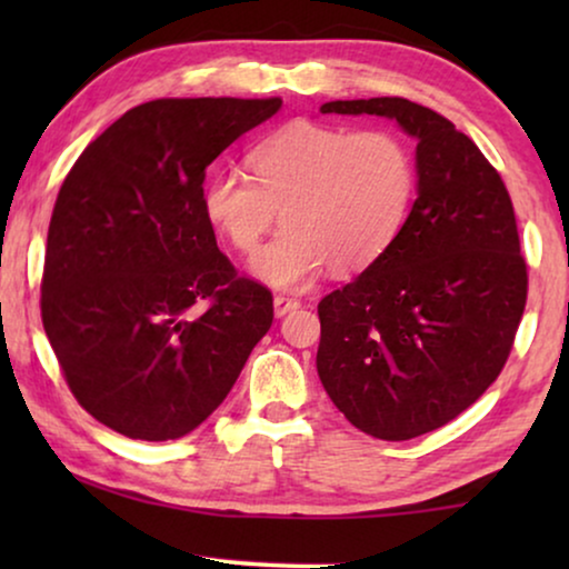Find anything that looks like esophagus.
I'll return each mask as SVG.
<instances>
[{"label":"esophagus","instance_id":"1","mask_svg":"<svg viewBox=\"0 0 569 569\" xmlns=\"http://www.w3.org/2000/svg\"><path fill=\"white\" fill-rule=\"evenodd\" d=\"M298 308H300L298 298H287V295H277L274 298V316L277 318L292 313V310H298Z\"/></svg>","mask_w":569,"mask_h":569}]
</instances>
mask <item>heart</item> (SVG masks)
I'll use <instances>...</instances> for the list:
<instances>
[{
	"label": "heart",
	"mask_w": 569,
	"mask_h": 569,
	"mask_svg": "<svg viewBox=\"0 0 569 569\" xmlns=\"http://www.w3.org/2000/svg\"><path fill=\"white\" fill-rule=\"evenodd\" d=\"M253 176L222 168L204 181L201 212L240 253H253L282 209L284 228L251 261L277 290H302L329 267L368 269L407 222L417 197L411 147L388 129L292 121L263 137Z\"/></svg>",
	"instance_id": "obj_1"
}]
</instances>
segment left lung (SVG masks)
<instances>
[{
	"mask_svg": "<svg viewBox=\"0 0 569 569\" xmlns=\"http://www.w3.org/2000/svg\"><path fill=\"white\" fill-rule=\"evenodd\" d=\"M383 116L417 142V199L391 248L318 302V378L357 430L411 440L495 383L526 308L510 193L453 123L407 98L331 100Z\"/></svg>",
	"mask_w": 569,
	"mask_h": 569,
	"instance_id": "left-lung-1",
	"label": "left lung"
}]
</instances>
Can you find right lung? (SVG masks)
I'll return each instance as SVG.
<instances>
[{
  "mask_svg": "<svg viewBox=\"0 0 569 569\" xmlns=\"http://www.w3.org/2000/svg\"><path fill=\"white\" fill-rule=\"evenodd\" d=\"M279 108L150 100L84 147L61 183L43 329L80 407L131 440L197 430L269 331L271 292L220 253L201 189L220 152Z\"/></svg>",
  "mask_w": 569,
  "mask_h": 569,
  "instance_id": "add662e5",
  "label": "right lung"
}]
</instances>
